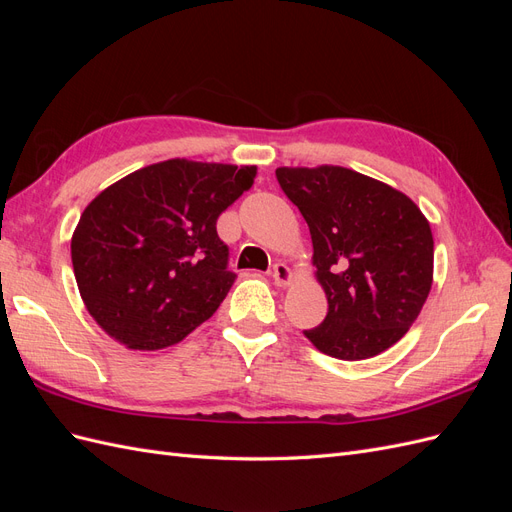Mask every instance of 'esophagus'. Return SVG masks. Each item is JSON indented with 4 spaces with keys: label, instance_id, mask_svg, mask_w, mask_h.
<instances>
[{
    "label": "esophagus",
    "instance_id": "esophagus-1",
    "mask_svg": "<svg viewBox=\"0 0 512 512\" xmlns=\"http://www.w3.org/2000/svg\"><path fill=\"white\" fill-rule=\"evenodd\" d=\"M271 277H273V282L277 286H286L292 280V271L288 269V265H284V262H275L273 271H271Z\"/></svg>",
    "mask_w": 512,
    "mask_h": 512
}]
</instances>
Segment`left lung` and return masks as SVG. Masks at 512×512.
Instances as JSON below:
<instances>
[{"instance_id":"obj_1","label":"left lung","mask_w":512,"mask_h":512,"mask_svg":"<svg viewBox=\"0 0 512 512\" xmlns=\"http://www.w3.org/2000/svg\"><path fill=\"white\" fill-rule=\"evenodd\" d=\"M275 177L309 226L329 301L327 318L305 337L342 361L371 359L397 344L433 282V237L421 209L344 166H282Z\"/></svg>"}]
</instances>
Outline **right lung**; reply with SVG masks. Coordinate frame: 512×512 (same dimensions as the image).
I'll return each mask as SVG.
<instances>
[{"label": "right lung", "instance_id": "right-lung-1", "mask_svg": "<svg viewBox=\"0 0 512 512\" xmlns=\"http://www.w3.org/2000/svg\"><path fill=\"white\" fill-rule=\"evenodd\" d=\"M254 177L256 166L175 158L108 185L70 245L91 318L132 350L173 346L209 320L237 277L215 224Z\"/></svg>", "mask_w": 512, "mask_h": 512}]
</instances>
